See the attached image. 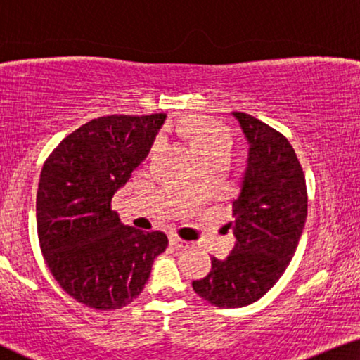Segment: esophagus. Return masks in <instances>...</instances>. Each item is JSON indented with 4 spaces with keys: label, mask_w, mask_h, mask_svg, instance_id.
<instances>
[{
    "label": "esophagus",
    "mask_w": 360,
    "mask_h": 360,
    "mask_svg": "<svg viewBox=\"0 0 360 360\" xmlns=\"http://www.w3.org/2000/svg\"><path fill=\"white\" fill-rule=\"evenodd\" d=\"M169 244L174 245L176 249H189V245H191L189 243H187V240L178 238V236H171V238H169Z\"/></svg>",
    "instance_id": "34e87169"
}]
</instances>
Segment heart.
<instances>
[{
    "label": "heart",
    "instance_id": "1",
    "mask_svg": "<svg viewBox=\"0 0 360 360\" xmlns=\"http://www.w3.org/2000/svg\"><path fill=\"white\" fill-rule=\"evenodd\" d=\"M186 129L189 131L192 143L200 157L218 150H229L231 147V132L219 122L195 117L186 121Z\"/></svg>",
    "mask_w": 360,
    "mask_h": 360
}]
</instances>
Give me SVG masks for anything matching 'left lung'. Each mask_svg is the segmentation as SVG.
<instances>
[{
    "label": "left lung",
    "instance_id": "left-lung-1",
    "mask_svg": "<svg viewBox=\"0 0 360 360\" xmlns=\"http://www.w3.org/2000/svg\"><path fill=\"white\" fill-rule=\"evenodd\" d=\"M249 143L239 197L233 202L236 245L192 281L214 307H244L275 286L297 249L307 218L302 166L286 137L257 117L233 111Z\"/></svg>",
    "mask_w": 360,
    "mask_h": 360
}]
</instances>
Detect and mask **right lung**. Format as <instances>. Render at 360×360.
I'll use <instances>...</instances> for the list:
<instances>
[{
    "mask_svg": "<svg viewBox=\"0 0 360 360\" xmlns=\"http://www.w3.org/2000/svg\"><path fill=\"white\" fill-rule=\"evenodd\" d=\"M165 112L96 117L64 139L43 165L37 231L51 275L77 302L115 310L139 297L152 264L168 248L111 210L115 192L152 148Z\"/></svg>",
    "mask_w": 360,
    "mask_h": 360,
    "instance_id": "1",
    "label": "right lung"
}]
</instances>
